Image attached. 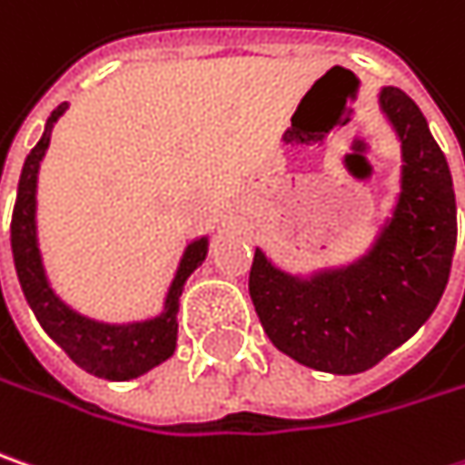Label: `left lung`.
<instances>
[{
  "mask_svg": "<svg viewBox=\"0 0 465 465\" xmlns=\"http://www.w3.org/2000/svg\"><path fill=\"white\" fill-rule=\"evenodd\" d=\"M380 112L401 141V193L371 245L342 267L292 274L256 248L248 292L262 327L292 361L359 374L401 348L437 309L453 264L455 191L427 117L384 85Z\"/></svg>",
  "mask_w": 465,
  "mask_h": 465,
  "instance_id": "8db88e82",
  "label": "left lung"
}]
</instances>
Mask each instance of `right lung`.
Instances as JSON below:
<instances>
[{
	"mask_svg": "<svg viewBox=\"0 0 465 465\" xmlns=\"http://www.w3.org/2000/svg\"><path fill=\"white\" fill-rule=\"evenodd\" d=\"M64 112H67V102L52 112L41 141L25 156V164L20 173L10 227L15 269H17L23 295L31 312L35 313L38 324L44 327V332L88 374L112 380V382H125V380H135L152 371L153 366H159L174 353L180 295L185 291L188 277L201 267V262L209 253V235H201L185 245L173 282L164 295V309L159 316L114 324V322L85 316L78 309H73L67 301H62L46 277V267H44L41 248H38L35 191H38V170L52 141V130Z\"/></svg>",
	"mask_w": 465,
	"mask_h": 465,
	"instance_id": "right-lung-1",
	"label": "right lung"
}]
</instances>
